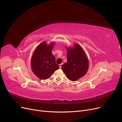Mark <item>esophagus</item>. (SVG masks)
Segmentation results:
<instances>
[{
	"label": "esophagus",
	"mask_w": 122,
	"mask_h": 122,
	"mask_svg": "<svg viewBox=\"0 0 122 122\" xmlns=\"http://www.w3.org/2000/svg\"><path fill=\"white\" fill-rule=\"evenodd\" d=\"M62 65H63V63H61V64H59V66L60 68H61Z\"/></svg>",
	"instance_id": "obj_1"
}]
</instances>
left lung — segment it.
I'll list each match as a JSON object with an SVG mask.
<instances>
[{
	"label": "left lung",
	"instance_id": "obj_1",
	"mask_svg": "<svg viewBox=\"0 0 122 122\" xmlns=\"http://www.w3.org/2000/svg\"><path fill=\"white\" fill-rule=\"evenodd\" d=\"M67 62L61 69L66 77L71 81H76L84 76L89 68L87 56L80 45L75 43L72 47H66Z\"/></svg>",
	"mask_w": 122,
	"mask_h": 122
}]
</instances>
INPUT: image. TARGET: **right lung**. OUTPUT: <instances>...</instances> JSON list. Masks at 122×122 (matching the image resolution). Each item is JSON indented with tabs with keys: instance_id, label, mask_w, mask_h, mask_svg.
<instances>
[{
	"instance_id": "add662e5",
	"label": "right lung",
	"mask_w": 122,
	"mask_h": 122,
	"mask_svg": "<svg viewBox=\"0 0 122 122\" xmlns=\"http://www.w3.org/2000/svg\"><path fill=\"white\" fill-rule=\"evenodd\" d=\"M55 44V42H51L48 44L44 41L34 51L30 59V67L32 72L38 78L47 80L59 68L52 53Z\"/></svg>"
}]
</instances>
